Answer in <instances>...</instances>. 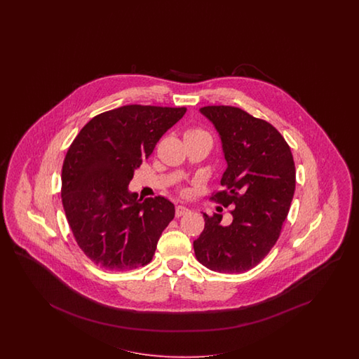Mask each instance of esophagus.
<instances>
[{"instance_id": "obj_1", "label": "esophagus", "mask_w": 359, "mask_h": 359, "mask_svg": "<svg viewBox=\"0 0 359 359\" xmlns=\"http://www.w3.org/2000/svg\"><path fill=\"white\" fill-rule=\"evenodd\" d=\"M187 213H189V209H188V208L183 207V205H177V207H176V210H175L176 217H182V216H184Z\"/></svg>"}]
</instances>
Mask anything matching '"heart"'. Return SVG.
<instances>
[{
  "mask_svg": "<svg viewBox=\"0 0 359 359\" xmlns=\"http://www.w3.org/2000/svg\"><path fill=\"white\" fill-rule=\"evenodd\" d=\"M205 131L201 130V129H188L185 131L184 137H189V135H197V134H203Z\"/></svg>",
  "mask_w": 359,
  "mask_h": 359,
  "instance_id": "b5f03b06",
  "label": "heart"
}]
</instances>
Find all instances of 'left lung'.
<instances>
[{
  "instance_id": "1",
  "label": "left lung",
  "mask_w": 359,
  "mask_h": 359,
  "mask_svg": "<svg viewBox=\"0 0 359 359\" xmlns=\"http://www.w3.org/2000/svg\"><path fill=\"white\" fill-rule=\"evenodd\" d=\"M200 113L216 128L226 161L224 191L215 197L234 209L228 226L222 215H204V230L194 241L196 258L212 271H248L280 236L294 194V156L271 123L242 109L204 107Z\"/></svg>"
}]
</instances>
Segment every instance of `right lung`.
Segmentation results:
<instances>
[{
  "mask_svg": "<svg viewBox=\"0 0 359 359\" xmlns=\"http://www.w3.org/2000/svg\"><path fill=\"white\" fill-rule=\"evenodd\" d=\"M185 108L126 105L88 122L69 146L62 170V201L77 245L98 267L128 271L150 263L174 219L167 198H138L134 171L185 114Z\"/></svg>",
  "mask_w": 359,
  "mask_h": 359,
  "instance_id": "obj_1",
  "label": "right lung"
}]
</instances>
